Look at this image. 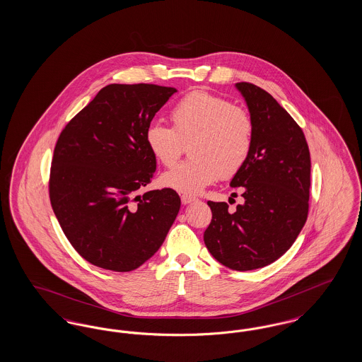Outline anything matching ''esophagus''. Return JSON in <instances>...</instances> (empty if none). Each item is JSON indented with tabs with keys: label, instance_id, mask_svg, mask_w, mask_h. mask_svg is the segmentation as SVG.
<instances>
[{
	"label": "esophagus",
	"instance_id": "34e87169",
	"mask_svg": "<svg viewBox=\"0 0 362 362\" xmlns=\"http://www.w3.org/2000/svg\"><path fill=\"white\" fill-rule=\"evenodd\" d=\"M180 199H182V204H183V205H189V204L195 201V198H194V197H189V195H182Z\"/></svg>",
	"mask_w": 362,
	"mask_h": 362
}]
</instances>
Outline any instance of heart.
Here are the masks:
<instances>
[{"instance_id": "b5f03b06", "label": "heart", "mask_w": 362, "mask_h": 362, "mask_svg": "<svg viewBox=\"0 0 362 362\" xmlns=\"http://www.w3.org/2000/svg\"><path fill=\"white\" fill-rule=\"evenodd\" d=\"M173 127L152 123L145 141L164 167H173L189 144V161L164 173L165 187L185 195H195L214 183L220 175L230 177L239 173L254 145V119L247 110L223 96L194 90L171 110Z\"/></svg>"}]
</instances>
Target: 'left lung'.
Instances as JSON below:
<instances>
[{
  "mask_svg": "<svg viewBox=\"0 0 362 362\" xmlns=\"http://www.w3.org/2000/svg\"><path fill=\"white\" fill-rule=\"evenodd\" d=\"M254 119V145L230 187H240L244 204L211 202L204 233L209 252L232 270L264 267L281 258L308 217L310 156L301 127L259 86L238 83Z\"/></svg>",
  "mask_w": 362,
  "mask_h": 362,
  "instance_id": "8db88e82",
  "label": "left lung"
}]
</instances>
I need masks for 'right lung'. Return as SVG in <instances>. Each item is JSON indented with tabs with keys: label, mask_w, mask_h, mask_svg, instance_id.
Instances as JSON below:
<instances>
[{
	"label": "right lung",
	"mask_w": 362,
	"mask_h": 362,
	"mask_svg": "<svg viewBox=\"0 0 362 362\" xmlns=\"http://www.w3.org/2000/svg\"><path fill=\"white\" fill-rule=\"evenodd\" d=\"M176 92L155 84H110L65 126L49 182L54 214L89 263L132 272L161 247L180 209L173 189L151 183L156 158L145 133Z\"/></svg>",
	"instance_id": "1"
}]
</instances>
